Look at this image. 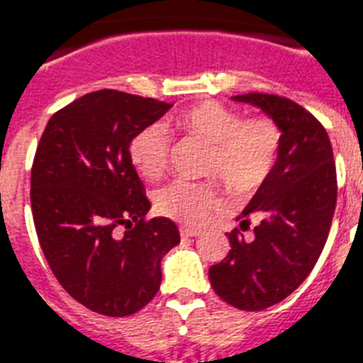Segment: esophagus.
<instances>
[{"mask_svg":"<svg viewBox=\"0 0 363 363\" xmlns=\"http://www.w3.org/2000/svg\"><path fill=\"white\" fill-rule=\"evenodd\" d=\"M181 230V236H184V238H194V236H199L201 230L196 227H181L179 228Z\"/></svg>","mask_w":363,"mask_h":363,"instance_id":"esophagus-1","label":"esophagus"}]
</instances>
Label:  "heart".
<instances>
[{"label": "heart", "instance_id": "1", "mask_svg": "<svg viewBox=\"0 0 363 363\" xmlns=\"http://www.w3.org/2000/svg\"><path fill=\"white\" fill-rule=\"evenodd\" d=\"M173 125L184 135L208 145L203 175L223 182L233 196L257 194L275 169L282 144V130L271 116L243 118L238 111L218 101H203L179 112ZM169 153L166 125L149 123L133 136L129 160L140 175L157 181ZM160 214L196 225L223 206V197L214 181H173L155 194Z\"/></svg>", "mask_w": 363, "mask_h": 363}]
</instances>
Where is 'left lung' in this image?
<instances>
[{"mask_svg":"<svg viewBox=\"0 0 363 363\" xmlns=\"http://www.w3.org/2000/svg\"><path fill=\"white\" fill-rule=\"evenodd\" d=\"M271 116L282 130L275 169L238 216L255 238L228 233L230 251L208 269L216 294L234 308L264 310L280 303L310 275L330 230L337 181L327 130L295 101L273 94H242Z\"/></svg>","mask_w":363,"mask_h":363,"instance_id":"left-lung-1","label":"left lung"}]
</instances>
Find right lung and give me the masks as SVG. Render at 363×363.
I'll list each match as a JSON object with an SVG mask.
<instances>
[{"label":"right lung","instance_id":"right-lung-1","mask_svg":"<svg viewBox=\"0 0 363 363\" xmlns=\"http://www.w3.org/2000/svg\"><path fill=\"white\" fill-rule=\"evenodd\" d=\"M169 108L105 88L55 112L38 142L36 236L60 286L92 312L123 318L144 308L160 288V260L181 242L172 219H145L151 203L129 160L133 136Z\"/></svg>","mask_w":363,"mask_h":363}]
</instances>
